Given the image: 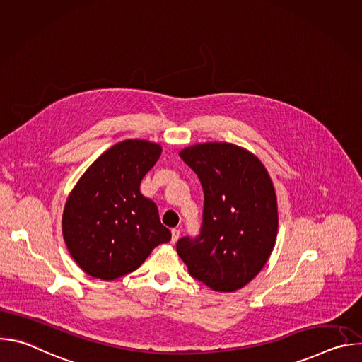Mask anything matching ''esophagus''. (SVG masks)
I'll return each instance as SVG.
<instances>
[{"mask_svg": "<svg viewBox=\"0 0 362 362\" xmlns=\"http://www.w3.org/2000/svg\"><path fill=\"white\" fill-rule=\"evenodd\" d=\"M179 238H180V230L179 229H172V243H176Z\"/></svg>", "mask_w": 362, "mask_h": 362, "instance_id": "1", "label": "esophagus"}]
</instances>
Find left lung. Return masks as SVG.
I'll return each instance as SVG.
<instances>
[{
  "instance_id": "obj_1",
  "label": "left lung",
  "mask_w": 362,
  "mask_h": 362,
  "mask_svg": "<svg viewBox=\"0 0 362 362\" xmlns=\"http://www.w3.org/2000/svg\"><path fill=\"white\" fill-rule=\"evenodd\" d=\"M203 194L199 235L176 250L189 274L219 292H233L261 272L274 249L278 206L272 180L253 154L230 143H203L180 151Z\"/></svg>"
}]
</instances>
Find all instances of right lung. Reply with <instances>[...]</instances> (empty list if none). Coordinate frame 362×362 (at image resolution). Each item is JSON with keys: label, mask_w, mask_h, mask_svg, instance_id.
Returning a JSON list of instances; mask_svg holds the SVG:
<instances>
[{"label": "right lung", "mask_w": 362, "mask_h": 362, "mask_svg": "<svg viewBox=\"0 0 362 362\" xmlns=\"http://www.w3.org/2000/svg\"><path fill=\"white\" fill-rule=\"evenodd\" d=\"M162 147L146 140L115 144L86 170L63 214V236L77 265L90 276L117 279L136 271L153 247L169 242L158 206L140 193Z\"/></svg>", "instance_id": "obj_1"}]
</instances>
